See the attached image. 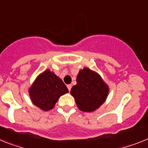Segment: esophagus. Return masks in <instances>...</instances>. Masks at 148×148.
<instances>
[{"instance_id": "obj_1", "label": "esophagus", "mask_w": 148, "mask_h": 148, "mask_svg": "<svg viewBox=\"0 0 148 148\" xmlns=\"http://www.w3.org/2000/svg\"><path fill=\"white\" fill-rule=\"evenodd\" d=\"M67 87H68V90H69V91H71V87H72L71 84H68V85H67Z\"/></svg>"}]
</instances>
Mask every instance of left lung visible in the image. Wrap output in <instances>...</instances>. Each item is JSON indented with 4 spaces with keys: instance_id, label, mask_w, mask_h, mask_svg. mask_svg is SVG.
Instances as JSON below:
<instances>
[{
    "instance_id": "8db88e82",
    "label": "left lung",
    "mask_w": 148,
    "mask_h": 148,
    "mask_svg": "<svg viewBox=\"0 0 148 148\" xmlns=\"http://www.w3.org/2000/svg\"><path fill=\"white\" fill-rule=\"evenodd\" d=\"M77 84L71 89L77 106L84 112H92L100 108L106 100L109 86L97 72L89 68L80 70Z\"/></svg>"
}]
</instances>
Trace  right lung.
<instances>
[{"label":"right lung","instance_id":"1","mask_svg":"<svg viewBox=\"0 0 148 148\" xmlns=\"http://www.w3.org/2000/svg\"><path fill=\"white\" fill-rule=\"evenodd\" d=\"M68 92L62 80L49 69L40 74L28 89L32 103L44 111L52 110L59 97Z\"/></svg>","mask_w":148,"mask_h":148}]
</instances>
